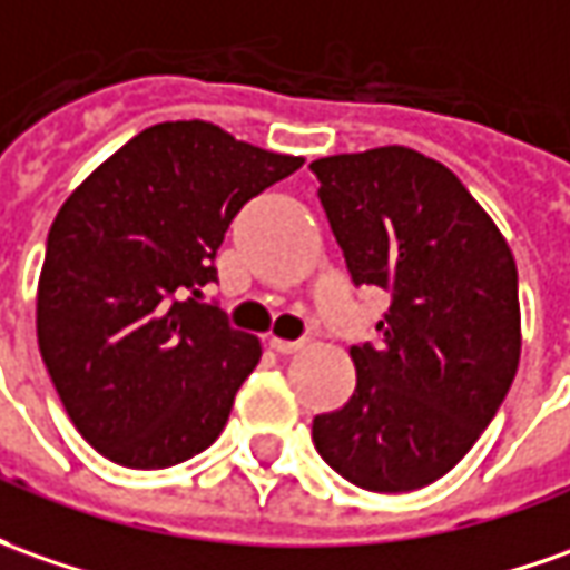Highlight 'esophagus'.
Instances as JSON below:
<instances>
[{
	"instance_id": "obj_1",
	"label": "esophagus",
	"mask_w": 570,
	"mask_h": 570,
	"mask_svg": "<svg viewBox=\"0 0 570 570\" xmlns=\"http://www.w3.org/2000/svg\"><path fill=\"white\" fill-rule=\"evenodd\" d=\"M305 343L302 340H277V336H271V350L277 352V355H293V352H299Z\"/></svg>"
}]
</instances>
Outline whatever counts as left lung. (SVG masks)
<instances>
[{
    "label": "left lung",
    "instance_id": "left-lung-1",
    "mask_svg": "<svg viewBox=\"0 0 570 570\" xmlns=\"http://www.w3.org/2000/svg\"><path fill=\"white\" fill-rule=\"evenodd\" d=\"M355 286L390 308L352 346L355 390L312 421L321 459L371 493L443 478L478 443L521 358L512 249L446 165L405 146L312 161Z\"/></svg>",
    "mask_w": 570,
    "mask_h": 570
}]
</instances>
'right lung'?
<instances>
[{
    "mask_svg": "<svg viewBox=\"0 0 570 570\" xmlns=\"http://www.w3.org/2000/svg\"><path fill=\"white\" fill-rule=\"evenodd\" d=\"M302 158L208 121L146 127L73 189L46 239L37 340L58 399L108 462L155 471L208 449L262 358L203 286L236 212Z\"/></svg>",
    "mask_w": 570,
    "mask_h": 570,
    "instance_id": "1",
    "label": "right lung"
}]
</instances>
